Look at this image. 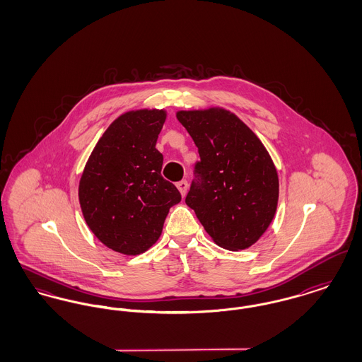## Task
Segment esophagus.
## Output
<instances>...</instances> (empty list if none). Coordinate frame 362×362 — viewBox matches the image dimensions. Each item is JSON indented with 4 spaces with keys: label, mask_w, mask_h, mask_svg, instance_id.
I'll return each instance as SVG.
<instances>
[{
    "label": "esophagus",
    "mask_w": 362,
    "mask_h": 362,
    "mask_svg": "<svg viewBox=\"0 0 362 362\" xmlns=\"http://www.w3.org/2000/svg\"><path fill=\"white\" fill-rule=\"evenodd\" d=\"M176 187L177 189L180 191V194H182V197H185L186 194H187V189H189V185H187V182L186 180H180L177 185H176Z\"/></svg>",
    "instance_id": "34e87169"
}]
</instances>
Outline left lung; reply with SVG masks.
I'll return each instance as SVG.
<instances>
[{"label": "left lung", "instance_id": "1", "mask_svg": "<svg viewBox=\"0 0 362 362\" xmlns=\"http://www.w3.org/2000/svg\"><path fill=\"white\" fill-rule=\"evenodd\" d=\"M194 139L199 182L186 197L207 235L229 251L250 248L276 216L279 180L258 136L223 107L176 112Z\"/></svg>", "mask_w": 362, "mask_h": 362}]
</instances>
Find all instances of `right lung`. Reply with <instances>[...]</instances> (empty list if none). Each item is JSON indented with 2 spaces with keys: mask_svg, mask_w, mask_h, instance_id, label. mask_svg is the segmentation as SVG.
<instances>
[{
  "mask_svg": "<svg viewBox=\"0 0 362 362\" xmlns=\"http://www.w3.org/2000/svg\"><path fill=\"white\" fill-rule=\"evenodd\" d=\"M164 108L132 110L112 122L86 160L78 201L86 225L110 250L139 255L158 240L182 197L161 176L157 137Z\"/></svg>",
  "mask_w": 362,
  "mask_h": 362,
  "instance_id": "1",
  "label": "right lung"
}]
</instances>
